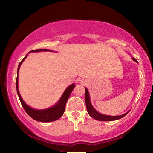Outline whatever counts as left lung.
<instances>
[{
    "instance_id": "obj_1",
    "label": "left lung",
    "mask_w": 153,
    "mask_h": 153,
    "mask_svg": "<svg viewBox=\"0 0 153 153\" xmlns=\"http://www.w3.org/2000/svg\"><path fill=\"white\" fill-rule=\"evenodd\" d=\"M132 59L134 61L138 62L135 58L133 57ZM85 90H86V94H85V102H86L87 111H88V113L90 117H92V118L95 119V120H98V121H115L117 120H120V119L123 117L124 116H126L127 114L129 112V111L127 113H126L125 114H123V115H117V116L106 115H104V114H101V113H98V111L96 110L94 107H93V106L91 104V102H90L89 92H88V90H87L86 88H85Z\"/></svg>"
}]
</instances>
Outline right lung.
I'll use <instances>...</instances> for the list:
<instances>
[{
  "mask_svg": "<svg viewBox=\"0 0 153 153\" xmlns=\"http://www.w3.org/2000/svg\"><path fill=\"white\" fill-rule=\"evenodd\" d=\"M42 51H50L53 52V51L48 50V49H38V50H32L29 52L30 53H36V52H42ZM27 56V55H25V57L23 59V60L20 62L18 66L17 69V79H16V88H17V94L19 96L20 102L22 103V107H24L25 112L27 113V115L30 116L34 120H36L38 121H40V122H51V121H54L59 120L62 115H63L65 109V105L67 100L70 96L72 90L74 88L75 84H72L70 86H69L65 90L63 94H62L60 99L59 100V101L56 103V104L48 108H46V109L42 110H38L35 109L30 107V106H28L26 103L24 102V100H23V98L21 97L19 94V90H18V73H19V67L24 62L26 57Z\"/></svg>",
  "mask_w": 153,
  "mask_h": 153,
  "instance_id": "right-lung-1",
  "label": "right lung"
}]
</instances>
